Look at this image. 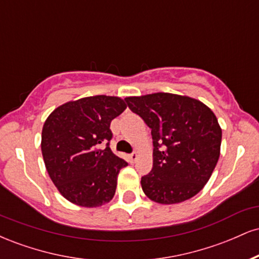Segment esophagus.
<instances>
[{"label":"esophagus","instance_id":"1","mask_svg":"<svg viewBox=\"0 0 259 259\" xmlns=\"http://www.w3.org/2000/svg\"><path fill=\"white\" fill-rule=\"evenodd\" d=\"M138 158H139V154L136 153V152H134V153H132L129 156V159H130V162H132V163L136 162V160H138Z\"/></svg>","mask_w":259,"mask_h":259}]
</instances>
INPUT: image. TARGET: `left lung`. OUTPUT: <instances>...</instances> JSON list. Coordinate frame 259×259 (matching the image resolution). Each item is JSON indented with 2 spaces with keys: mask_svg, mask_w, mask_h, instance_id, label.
I'll list each match as a JSON object with an SVG mask.
<instances>
[{
  "mask_svg": "<svg viewBox=\"0 0 259 259\" xmlns=\"http://www.w3.org/2000/svg\"><path fill=\"white\" fill-rule=\"evenodd\" d=\"M151 129L153 167L141 178L150 200L174 204L203 189L221 154L222 129L215 114L201 101L157 92L125 99Z\"/></svg>",
  "mask_w": 259,
  "mask_h": 259,
  "instance_id": "obj_1",
  "label": "left lung"
}]
</instances>
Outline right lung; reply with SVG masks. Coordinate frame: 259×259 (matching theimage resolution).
<instances>
[{"label":"right lung","mask_w":259,"mask_h":259,"mask_svg":"<svg viewBox=\"0 0 259 259\" xmlns=\"http://www.w3.org/2000/svg\"><path fill=\"white\" fill-rule=\"evenodd\" d=\"M125 108L120 97L99 95L69 101L45 121V165L61 195L72 203L100 207L114 196L118 174L127 163L109 148V126ZM102 143L105 149L99 147Z\"/></svg>","instance_id":"obj_1"}]
</instances>
